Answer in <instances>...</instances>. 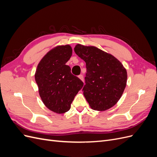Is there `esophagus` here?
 <instances>
[{
	"label": "esophagus",
	"instance_id": "esophagus-1",
	"mask_svg": "<svg viewBox=\"0 0 157 157\" xmlns=\"http://www.w3.org/2000/svg\"><path fill=\"white\" fill-rule=\"evenodd\" d=\"M78 78L82 80V81H83L84 80V77H83V75H80L79 76H78Z\"/></svg>",
	"mask_w": 157,
	"mask_h": 157
}]
</instances>
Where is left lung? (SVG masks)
Returning a JSON list of instances; mask_svg holds the SVG:
<instances>
[{
	"label": "left lung",
	"mask_w": 157,
	"mask_h": 157,
	"mask_svg": "<svg viewBox=\"0 0 157 157\" xmlns=\"http://www.w3.org/2000/svg\"><path fill=\"white\" fill-rule=\"evenodd\" d=\"M74 51L86 62L83 94L90 107L103 111L118 101L126 86L127 71L121 61L96 46L78 44Z\"/></svg>",
	"instance_id": "8db88e82"
}]
</instances>
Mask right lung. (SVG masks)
Masks as SVG:
<instances>
[{
    "instance_id": "obj_1",
    "label": "right lung",
    "mask_w": 157,
    "mask_h": 157,
    "mask_svg": "<svg viewBox=\"0 0 157 157\" xmlns=\"http://www.w3.org/2000/svg\"><path fill=\"white\" fill-rule=\"evenodd\" d=\"M69 44L57 46L41 59L35 74L40 97L44 105L54 113L68 111L83 82L71 73L66 63L72 56Z\"/></svg>"
}]
</instances>
